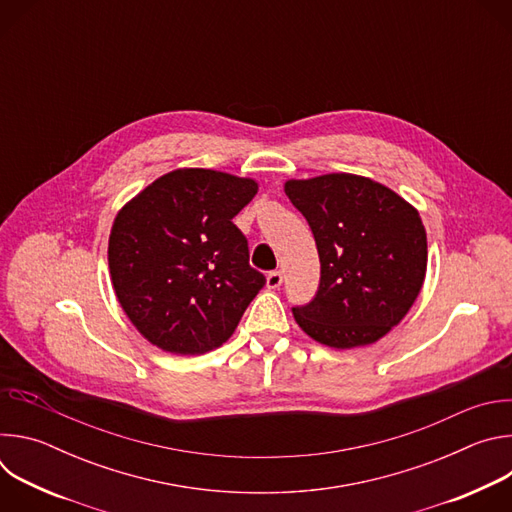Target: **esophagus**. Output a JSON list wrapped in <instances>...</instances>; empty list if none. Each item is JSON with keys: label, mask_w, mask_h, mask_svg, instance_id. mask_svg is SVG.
<instances>
[{"label": "esophagus", "mask_w": 512, "mask_h": 512, "mask_svg": "<svg viewBox=\"0 0 512 512\" xmlns=\"http://www.w3.org/2000/svg\"><path fill=\"white\" fill-rule=\"evenodd\" d=\"M281 281H283L281 271H269V273H267V287H269V289H277V287L281 285Z\"/></svg>", "instance_id": "34e87169"}]
</instances>
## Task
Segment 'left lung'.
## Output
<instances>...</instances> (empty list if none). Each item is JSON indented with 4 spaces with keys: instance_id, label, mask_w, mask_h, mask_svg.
<instances>
[{
    "instance_id": "8db88e82",
    "label": "left lung",
    "mask_w": 512,
    "mask_h": 512,
    "mask_svg": "<svg viewBox=\"0 0 512 512\" xmlns=\"http://www.w3.org/2000/svg\"><path fill=\"white\" fill-rule=\"evenodd\" d=\"M285 194L304 214L320 255L318 291L294 308L296 322L332 348L377 342L405 318L425 279L419 212L354 174L289 180Z\"/></svg>"
}]
</instances>
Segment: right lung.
<instances>
[{"label": "right lung", "mask_w": 512, "mask_h": 512, "mask_svg": "<svg viewBox=\"0 0 512 512\" xmlns=\"http://www.w3.org/2000/svg\"><path fill=\"white\" fill-rule=\"evenodd\" d=\"M255 194V180L186 168L158 178L117 214L111 281L133 326L158 348L202 354L221 346L265 285L233 223Z\"/></svg>", "instance_id": "add662e5"}]
</instances>
